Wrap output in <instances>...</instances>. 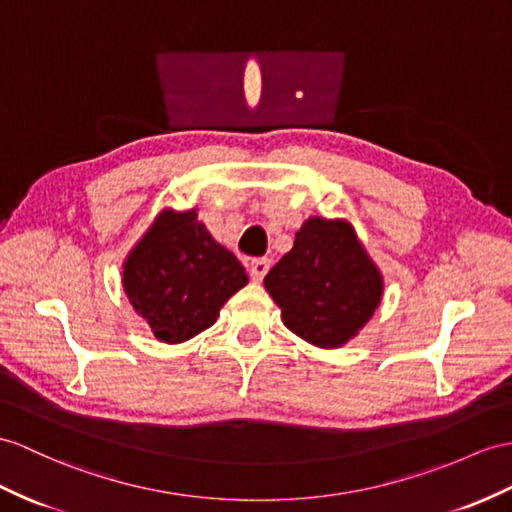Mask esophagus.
<instances>
[{
	"label": "esophagus",
	"instance_id": "esophagus-1",
	"mask_svg": "<svg viewBox=\"0 0 512 512\" xmlns=\"http://www.w3.org/2000/svg\"><path fill=\"white\" fill-rule=\"evenodd\" d=\"M269 267H271V260L269 258H254L252 263H249V276H252L254 282H260V280L267 276Z\"/></svg>",
	"mask_w": 512,
	"mask_h": 512
}]
</instances>
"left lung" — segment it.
Returning a JSON list of instances; mask_svg holds the SVG:
<instances>
[{
	"instance_id": "left-lung-1",
	"label": "left lung",
	"mask_w": 512,
	"mask_h": 512,
	"mask_svg": "<svg viewBox=\"0 0 512 512\" xmlns=\"http://www.w3.org/2000/svg\"><path fill=\"white\" fill-rule=\"evenodd\" d=\"M286 328L321 350L363 330L384 295V276L347 219L308 217L289 254L265 278Z\"/></svg>"
}]
</instances>
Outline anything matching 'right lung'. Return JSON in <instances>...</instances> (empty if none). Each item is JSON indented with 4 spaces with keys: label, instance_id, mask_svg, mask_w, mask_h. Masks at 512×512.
Masks as SVG:
<instances>
[{
    "label": "right lung",
    "instance_id": "1",
    "mask_svg": "<svg viewBox=\"0 0 512 512\" xmlns=\"http://www.w3.org/2000/svg\"><path fill=\"white\" fill-rule=\"evenodd\" d=\"M121 267L134 313L167 345L213 326L223 304L249 280L239 258L197 219V208H162Z\"/></svg>",
    "mask_w": 512,
    "mask_h": 512
}]
</instances>
